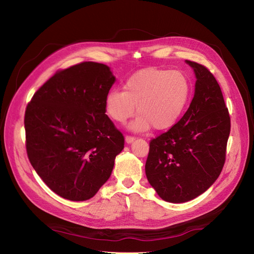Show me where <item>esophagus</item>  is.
Returning <instances> with one entry per match:
<instances>
[{"mask_svg":"<svg viewBox=\"0 0 254 254\" xmlns=\"http://www.w3.org/2000/svg\"><path fill=\"white\" fill-rule=\"evenodd\" d=\"M135 137L134 136H129V135H127L126 136V141H127V143H130V142H133L134 140H135Z\"/></svg>","mask_w":254,"mask_h":254,"instance_id":"obj_1","label":"esophagus"}]
</instances>
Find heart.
<instances>
[{"mask_svg":"<svg viewBox=\"0 0 254 254\" xmlns=\"http://www.w3.org/2000/svg\"><path fill=\"white\" fill-rule=\"evenodd\" d=\"M191 98V83L182 70L148 67L133 73L124 84V92L112 91L105 98L108 115L124 124L136 112L139 115L129 125L136 132L151 127L165 130L182 117Z\"/></svg>","mask_w":254,"mask_h":254,"instance_id":"obj_1","label":"heart"}]
</instances>
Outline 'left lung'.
I'll return each mask as SVG.
<instances>
[{"mask_svg": "<svg viewBox=\"0 0 254 254\" xmlns=\"http://www.w3.org/2000/svg\"><path fill=\"white\" fill-rule=\"evenodd\" d=\"M197 80L189 109L176 125L151 139L145 174L160 197L189 201L213 185L223 170L230 115L222 89L206 66L187 61Z\"/></svg>", "mask_w": 254, "mask_h": 254, "instance_id": "obj_1", "label": "left lung"}]
</instances>
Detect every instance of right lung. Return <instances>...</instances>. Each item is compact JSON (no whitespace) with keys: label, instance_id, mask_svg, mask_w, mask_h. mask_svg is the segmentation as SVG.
Masks as SVG:
<instances>
[{"label":"right lung","instance_id":"add662e5","mask_svg":"<svg viewBox=\"0 0 254 254\" xmlns=\"http://www.w3.org/2000/svg\"><path fill=\"white\" fill-rule=\"evenodd\" d=\"M115 77L102 63L57 70L32 96L24 116L28 159L63 198H92L112 174L125 137L106 115Z\"/></svg>","mask_w":254,"mask_h":254}]
</instances>
